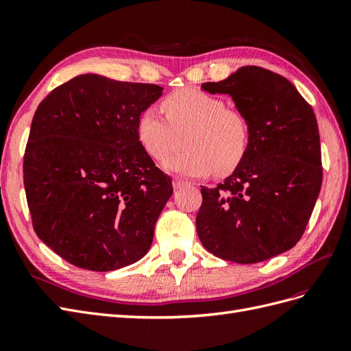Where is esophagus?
<instances>
[{
    "mask_svg": "<svg viewBox=\"0 0 351 351\" xmlns=\"http://www.w3.org/2000/svg\"><path fill=\"white\" fill-rule=\"evenodd\" d=\"M186 184V182L184 180H182V178H178V177H176V178H173V187L177 190V189H180V187H183Z\"/></svg>",
    "mask_w": 351,
    "mask_h": 351,
    "instance_id": "esophagus-1",
    "label": "esophagus"
}]
</instances>
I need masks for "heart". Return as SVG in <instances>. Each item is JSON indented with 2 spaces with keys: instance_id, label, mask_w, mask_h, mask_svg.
<instances>
[{
  "instance_id": "b5f03b06",
  "label": "heart",
  "mask_w": 351,
  "mask_h": 351,
  "mask_svg": "<svg viewBox=\"0 0 351 351\" xmlns=\"http://www.w3.org/2000/svg\"><path fill=\"white\" fill-rule=\"evenodd\" d=\"M162 108L165 115L154 107L145 108L137 117L136 132L143 149L159 161L178 149L184 136L186 149L164 161L167 171L193 178L210 171L226 176L246 155L249 121L224 99L183 89L167 97Z\"/></svg>"
}]
</instances>
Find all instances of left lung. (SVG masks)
<instances>
[{"mask_svg": "<svg viewBox=\"0 0 351 351\" xmlns=\"http://www.w3.org/2000/svg\"><path fill=\"white\" fill-rule=\"evenodd\" d=\"M224 93L250 125L247 152L224 182L202 186L197 236L215 256L237 263L271 259L295 246L322 184L316 117L291 82L244 66L221 82L202 84Z\"/></svg>", "mask_w": 351, "mask_h": 351, "instance_id": "8db88e82", "label": "left lung"}]
</instances>
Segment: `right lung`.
<instances>
[{"label":"right lung","instance_id":"add662e5","mask_svg":"<svg viewBox=\"0 0 351 351\" xmlns=\"http://www.w3.org/2000/svg\"><path fill=\"white\" fill-rule=\"evenodd\" d=\"M158 84L80 74L39 104L23 180L38 237L74 267L108 272L142 259L171 178L137 139Z\"/></svg>","mask_w":351,"mask_h":351}]
</instances>
